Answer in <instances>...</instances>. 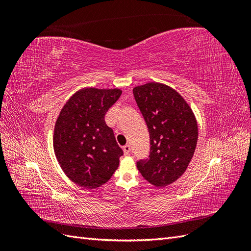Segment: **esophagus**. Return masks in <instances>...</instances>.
I'll list each match as a JSON object with an SVG mask.
<instances>
[{
  "mask_svg": "<svg viewBox=\"0 0 251 251\" xmlns=\"http://www.w3.org/2000/svg\"><path fill=\"white\" fill-rule=\"evenodd\" d=\"M123 150H124V153H125V155H128V154H130V151H131V147H130V144H126V146H124Z\"/></svg>",
  "mask_w": 251,
  "mask_h": 251,
  "instance_id": "1",
  "label": "esophagus"
}]
</instances>
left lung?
<instances>
[{
  "instance_id": "obj_1",
  "label": "left lung",
  "mask_w": 251,
  "mask_h": 251,
  "mask_svg": "<svg viewBox=\"0 0 251 251\" xmlns=\"http://www.w3.org/2000/svg\"><path fill=\"white\" fill-rule=\"evenodd\" d=\"M134 98L150 134V155L137 161L142 177L157 187L180 178L194 156L198 126L189 105L163 83L150 82L133 89Z\"/></svg>"
}]
</instances>
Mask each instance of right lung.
Instances as JSON below:
<instances>
[{
  "instance_id": "obj_1",
  "label": "right lung",
  "mask_w": 251,
  "mask_h": 251,
  "mask_svg": "<svg viewBox=\"0 0 251 251\" xmlns=\"http://www.w3.org/2000/svg\"><path fill=\"white\" fill-rule=\"evenodd\" d=\"M120 95L119 89H82L59 113L53 135L55 155L68 178L82 187L104 184L124 155L104 121L105 113Z\"/></svg>"
}]
</instances>
